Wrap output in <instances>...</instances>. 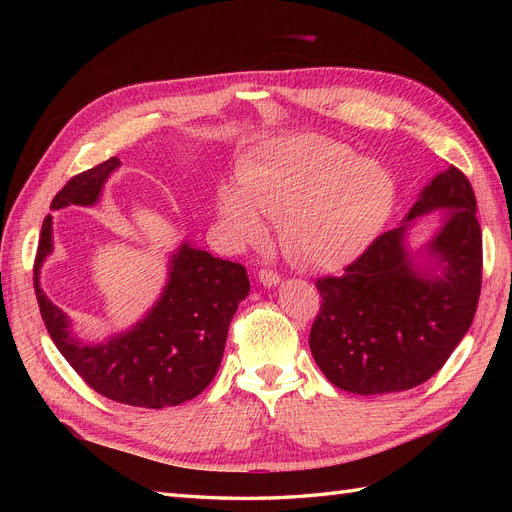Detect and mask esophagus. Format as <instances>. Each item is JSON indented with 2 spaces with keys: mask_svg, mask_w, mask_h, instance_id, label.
I'll list each match as a JSON object with an SVG mask.
<instances>
[{
  "mask_svg": "<svg viewBox=\"0 0 512 512\" xmlns=\"http://www.w3.org/2000/svg\"><path fill=\"white\" fill-rule=\"evenodd\" d=\"M258 280L265 286H275V284H280V273L273 271V269H260Z\"/></svg>",
  "mask_w": 512,
  "mask_h": 512,
  "instance_id": "obj_1",
  "label": "esophagus"
}]
</instances>
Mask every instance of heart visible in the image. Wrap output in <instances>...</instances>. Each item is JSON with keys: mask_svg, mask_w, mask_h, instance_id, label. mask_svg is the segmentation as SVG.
Listing matches in <instances>:
<instances>
[{"mask_svg": "<svg viewBox=\"0 0 512 512\" xmlns=\"http://www.w3.org/2000/svg\"><path fill=\"white\" fill-rule=\"evenodd\" d=\"M218 211L243 241H260V215L280 220L286 254L314 269L348 265L378 237L395 203V183L380 164L352 158L327 136L284 138L237 168Z\"/></svg>", "mask_w": 512, "mask_h": 512, "instance_id": "b5f03b06", "label": "heart"}]
</instances>
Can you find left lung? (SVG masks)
I'll return each instance as SVG.
<instances>
[{"label": "left lung", "instance_id": "obj_1", "mask_svg": "<svg viewBox=\"0 0 512 512\" xmlns=\"http://www.w3.org/2000/svg\"><path fill=\"white\" fill-rule=\"evenodd\" d=\"M448 220L429 250L444 273L412 269L404 230L382 232L339 277H320L322 297L309 350L337 389L382 395L414 389L438 374L468 333L483 284V235L468 177L448 166L423 190L406 222L431 209Z\"/></svg>", "mask_w": 512, "mask_h": 512}]
</instances>
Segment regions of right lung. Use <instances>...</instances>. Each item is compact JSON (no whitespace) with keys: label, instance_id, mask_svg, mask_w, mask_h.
Segmentation results:
<instances>
[{"label":"right lung","instance_id":"add662e5","mask_svg":"<svg viewBox=\"0 0 512 512\" xmlns=\"http://www.w3.org/2000/svg\"><path fill=\"white\" fill-rule=\"evenodd\" d=\"M119 164L108 158L74 175L55 194L51 209L94 205ZM51 250V215H46L34 260L36 299L46 331L87 386L119 404L156 410L179 406L207 389L222 363L230 320L250 292L243 265L183 243L149 316L106 344L85 346L68 333L66 314L40 288V265Z\"/></svg>","mask_w":512,"mask_h":512}]
</instances>
